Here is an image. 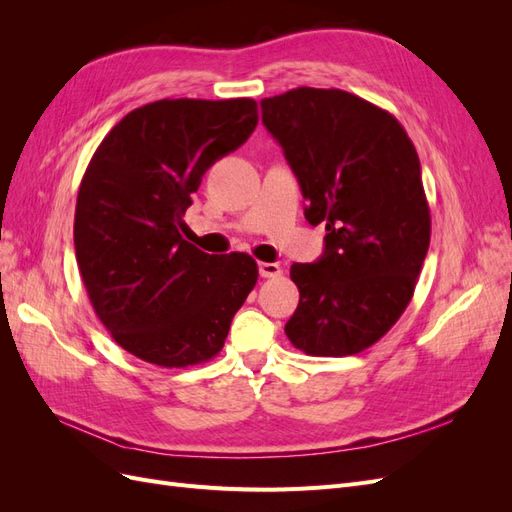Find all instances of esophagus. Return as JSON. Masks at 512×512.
<instances>
[{"label":"esophagus","instance_id":"esophagus-1","mask_svg":"<svg viewBox=\"0 0 512 512\" xmlns=\"http://www.w3.org/2000/svg\"><path fill=\"white\" fill-rule=\"evenodd\" d=\"M258 273L262 277H280L284 271H282L280 265H275V262H260Z\"/></svg>","mask_w":512,"mask_h":512}]
</instances>
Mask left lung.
Masks as SVG:
<instances>
[{
	"instance_id": "left-lung-1",
	"label": "left lung",
	"mask_w": 512,
	"mask_h": 512,
	"mask_svg": "<svg viewBox=\"0 0 512 512\" xmlns=\"http://www.w3.org/2000/svg\"><path fill=\"white\" fill-rule=\"evenodd\" d=\"M260 108L307 222L327 228L322 258L290 267L299 305L284 331L305 354H359L404 314L429 250L418 153L389 111L342 89L297 87Z\"/></svg>"
}]
</instances>
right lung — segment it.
Listing matches in <instances>:
<instances>
[{
	"instance_id": "add662e5",
	"label": "right lung",
	"mask_w": 512,
	"mask_h": 512,
	"mask_svg": "<svg viewBox=\"0 0 512 512\" xmlns=\"http://www.w3.org/2000/svg\"><path fill=\"white\" fill-rule=\"evenodd\" d=\"M256 123L252 98H166L134 108L89 160L76 196V265L96 316L138 359L211 361L256 286L250 254L209 256L179 235L207 168Z\"/></svg>"
}]
</instances>
